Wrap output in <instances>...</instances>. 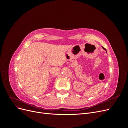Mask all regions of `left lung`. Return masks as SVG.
<instances>
[{
  "label": "left lung",
  "instance_id": "8db88e82",
  "mask_svg": "<svg viewBox=\"0 0 128 128\" xmlns=\"http://www.w3.org/2000/svg\"><path fill=\"white\" fill-rule=\"evenodd\" d=\"M102 48L104 49V50H105V51H106V52H107V51H106V48H104V47H102Z\"/></svg>",
  "mask_w": 128,
  "mask_h": 128
}]
</instances>
